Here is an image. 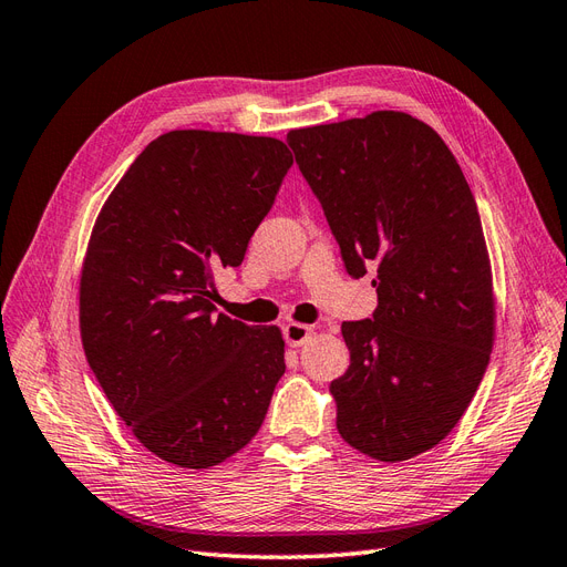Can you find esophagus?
I'll use <instances>...</instances> for the list:
<instances>
[{"label": "esophagus", "mask_w": 567, "mask_h": 567, "mask_svg": "<svg viewBox=\"0 0 567 567\" xmlns=\"http://www.w3.org/2000/svg\"><path fill=\"white\" fill-rule=\"evenodd\" d=\"M313 328L311 326H303V323H287L282 328V338L289 347H301L303 342H307L311 338Z\"/></svg>", "instance_id": "esophagus-1"}]
</instances>
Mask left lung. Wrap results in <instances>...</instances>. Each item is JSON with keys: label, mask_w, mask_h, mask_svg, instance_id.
I'll list each match as a JSON object with an SVG mask.
<instances>
[{"label": "left lung", "mask_w": 567, "mask_h": 567, "mask_svg": "<svg viewBox=\"0 0 567 567\" xmlns=\"http://www.w3.org/2000/svg\"><path fill=\"white\" fill-rule=\"evenodd\" d=\"M287 143L347 272L375 270L379 307L342 323L350 369L330 383L338 431L373 460L422 455L470 408L493 344L472 188L443 138L404 112L295 128Z\"/></svg>", "instance_id": "8db88e82"}]
</instances>
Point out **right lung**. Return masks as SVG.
Here are the masks:
<instances>
[{"mask_svg": "<svg viewBox=\"0 0 567 567\" xmlns=\"http://www.w3.org/2000/svg\"><path fill=\"white\" fill-rule=\"evenodd\" d=\"M289 167L278 138L169 132L97 215L81 272L85 359L122 422L177 467H213L249 443L285 373L280 330L231 321L213 297Z\"/></svg>", "mask_w": 567, "mask_h": 567, "instance_id": "add662e5", "label": "right lung"}]
</instances>
